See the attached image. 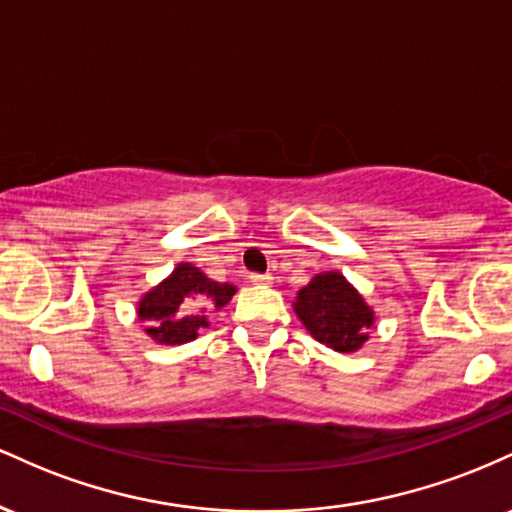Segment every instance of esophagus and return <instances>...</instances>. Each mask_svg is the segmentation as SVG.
<instances>
[{
  "label": "esophagus",
  "instance_id": "esophagus-1",
  "mask_svg": "<svg viewBox=\"0 0 512 512\" xmlns=\"http://www.w3.org/2000/svg\"><path fill=\"white\" fill-rule=\"evenodd\" d=\"M248 279L252 281V284H269V281H272V276H269V274H250Z\"/></svg>",
  "mask_w": 512,
  "mask_h": 512
}]
</instances>
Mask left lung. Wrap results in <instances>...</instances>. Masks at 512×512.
Returning <instances> with one entry per match:
<instances>
[{
    "mask_svg": "<svg viewBox=\"0 0 512 512\" xmlns=\"http://www.w3.org/2000/svg\"><path fill=\"white\" fill-rule=\"evenodd\" d=\"M293 310L320 344L334 351H358L368 339L375 315L339 272H325L298 291Z\"/></svg>",
    "mask_w": 512,
    "mask_h": 512,
    "instance_id": "8db88e82",
    "label": "left lung"
}]
</instances>
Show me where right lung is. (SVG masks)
Returning a JSON list of instances; mask_svg holds the SVG:
<instances>
[{
    "instance_id": "1",
    "label": "right lung",
    "mask_w": 512,
    "mask_h": 512,
    "mask_svg": "<svg viewBox=\"0 0 512 512\" xmlns=\"http://www.w3.org/2000/svg\"><path fill=\"white\" fill-rule=\"evenodd\" d=\"M236 293L233 284L211 281L190 262H182L168 279L146 291L137 315L146 322V334L158 344H187L209 327V308H223Z\"/></svg>"
}]
</instances>
